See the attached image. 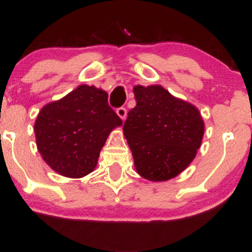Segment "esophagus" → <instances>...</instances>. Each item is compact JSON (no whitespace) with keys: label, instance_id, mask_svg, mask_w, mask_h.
Masks as SVG:
<instances>
[{"label":"esophagus","instance_id":"esophagus-1","mask_svg":"<svg viewBox=\"0 0 252 252\" xmlns=\"http://www.w3.org/2000/svg\"><path fill=\"white\" fill-rule=\"evenodd\" d=\"M116 112H117L118 116L122 118V120H126V112H128V111H126V109L124 108V106H121V108H118V109L116 110Z\"/></svg>","mask_w":252,"mask_h":252}]
</instances>
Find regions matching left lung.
I'll list each match as a JSON object with an SVG mask.
<instances>
[{"label": "left lung", "instance_id": "left-lung-1", "mask_svg": "<svg viewBox=\"0 0 252 252\" xmlns=\"http://www.w3.org/2000/svg\"><path fill=\"white\" fill-rule=\"evenodd\" d=\"M134 94L136 106L128 112L123 131L135 168L150 181L175 178L201 146L205 128L200 112L160 85H137Z\"/></svg>", "mask_w": 252, "mask_h": 252}]
</instances>
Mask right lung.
I'll use <instances>...</instances> for the list:
<instances>
[{"instance_id": "obj_1", "label": "right lung", "mask_w": 252, "mask_h": 252, "mask_svg": "<svg viewBox=\"0 0 252 252\" xmlns=\"http://www.w3.org/2000/svg\"><path fill=\"white\" fill-rule=\"evenodd\" d=\"M122 120L108 104V94L80 85L62 99L48 103L37 115V150L60 175L83 178L96 168L99 153Z\"/></svg>"}]
</instances>
